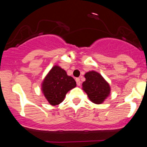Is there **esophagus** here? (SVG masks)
<instances>
[{
	"mask_svg": "<svg viewBox=\"0 0 147 147\" xmlns=\"http://www.w3.org/2000/svg\"><path fill=\"white\" fill-rule=\"evenodd\" d=\"M76 84H77L78 86H80V84H81V82H80V78H76Z\"/></svg>",
	"mask_w": 147,
	"mask_h": 147,
	"instance_id": "obj_1",
	"label": "esophagus"
}]
</instances>
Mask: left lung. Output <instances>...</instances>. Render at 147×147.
Here are the masks:
<instances>
[{
  "instance_id": "left-lung-1",
  "label": "left lung",
  "mask_w": 147,
  "mask_h": 147,
  "mask_svg": "<svg viewBox=\"0 0 147 147\" xmlns=\"http://www.w3.org/2000/svg\"><path fill=\"white\" fill-rule=\"evenodd\" d=\"M85 81L82 83V90L93 103L100 105L110 96V86L99 73L90 71L85 74Z\"/></svg>"
}]
</instances>
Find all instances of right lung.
I'll return each instance as SVG.
<instances>
[{
  "mask_svg": "<svg viewBox=\"0 0 147 147\" xmlns=\"http://www.w3.org/2000/svg\"><path fill=\"white\" fill-rule=\"evenodd\" d=\"M76 86V81L60 66L56 65L49 71L41 83V90L52 106L63 102L66 93Z\"/></svg>",
  "mask_w": 147,
  "mask_h": 147,
  "instance_id": "right-lung-1",
  "label": "right lung"
}]
</instances>
